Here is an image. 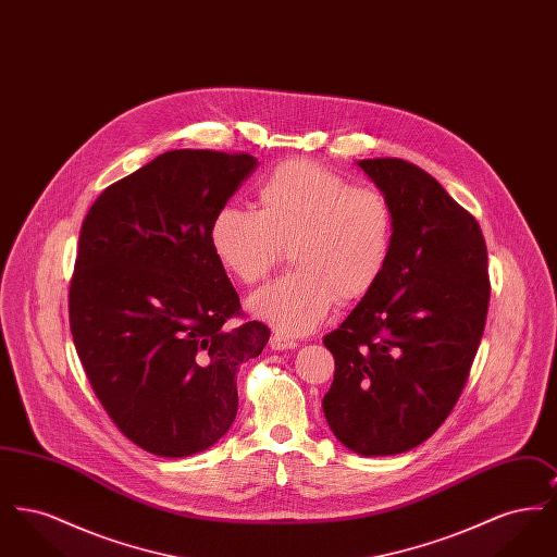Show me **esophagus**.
<instances>
[{
  "instance_id": "34e87169",
  "label": "esophagus",
  "mask_w": 557,
  "mask_h": 557,
  "mask_svg": "<svg viewBox=\"0 0 557 557\" xmlns=\"http://www.w3.org/2000/svg\"><path fill=\"white\" fill-rule=\"evenodd\" d=\"M269 345L273 350H286V348H294L296 346V341H292V338H286L284 334H273L271 336V341H269Z\"/></svg>"
}]
</instances>
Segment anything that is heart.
Returning <instances> with one entry per match:
<instances>
[{
  "instance_id": "b5f03b06",
  "label": "heart",
  "mask_w": 557,
  "mask_h": 557,
  "mask_svg": "<svg viewBox=\"0 0 557 557\" xmlns=\"http://www.w3.org/2000/svg\"><path fill=\"white\" fill-rule=\"evenodd\" d=\"M257 196L259 211L223 207L209 230L219 265L244 286L263 282L290 250L294 271L250 296L255 318L302 336L336 298L357 302L380 284L395 242V212L380 189L355 186L311 160H288Z\"/></svg>"
}]
</instances>
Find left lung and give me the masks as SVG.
<instances>
[{
  "mask_svg": "<svg viewBox=\"0 0 557 557\" xmlns=\"http://www.w3.org/2000/svg\"><path fill=\"white\" fill-rule=\"evenodd\" d=\"M395 212L384 277L323 338L334 382L323 413L334 436L377 457L413 449L447 420L461 395L491 298L476 219L420 166L357 162Z\"/></svg>",
  "mask_w": 557,
  "mask_h": 557,
  "instance_id": "left-lung-1",
  "label": "left lung"
}]
</instances>
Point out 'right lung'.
Masks as SVG:
<instances>
[{
	"instance_id": "add662e5",
	"label": "right lung",
	"mask_w": 557,
	"mask_h": 557,
	"mask_svg": "<svg viewBox=\"0 0 557 557\" xmlns=\"http://www.w3.org/2000/svg\"><path fill=\"white\" fill-rule=\"evenodd\" d=\"M250 154L171 150L108 186L81 225L69 318L110 420L160 457L212 447L238 413L239 363L269 327L246 321L219 265L212 216L257 169Z\"/></svg>"
}]
</instances>
